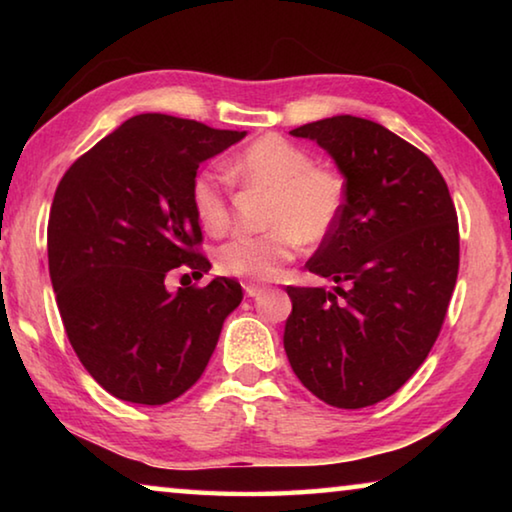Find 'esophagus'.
<instances>
[{
	"mask_svg": "<svg viewBox=\"0 0 512 512\" xmlns=\"http://www.w3.org/2000/svg\"><path fill=\"white\" fill-rule=\"evenodd\" d=\"M244 291H246L248 298H257L259 293L264 291V287H257V284H244Z\"/></svg>",
	"mask_w": 512,
	"mask_h": 512,
	"instance_id": "obj_1",
	"label": "esophagus"
}]
</instances>
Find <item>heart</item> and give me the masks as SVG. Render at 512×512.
Listing matches in <instances>:
<instances>
[{"instance_id":"1","label":"heart","mask_w":512,"mask_h":512,"mask_svg":"<svg viewBox=\"0 0 512 512\" xmlns=\"http://www.w3.org/2000/svg\"><path fill=\"white\" fill-rule=\"evenodd\" d=\"M223 171L232 183L268 192L262 235L235 237L216 250L219 273L241 280L280 277L302 244L318 246L332 237L348 203V185L341 173L314 164L307 149L280 135L257 137L225 160ZM227 179L207 167L196 173L189 187V203L207 235H223L230 225Z\"/></svg>"}]
</instances>
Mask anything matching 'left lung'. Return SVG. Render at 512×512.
Returning <instances> with one entry per match:
<instances>
[{"instance_id":"8db88e82","label":"left lung","mask_w":512,"mask_h":512,"mask_svg":"<svg viewBox=\"0 0 512 512\" xmlns=\"http://www.w3.org/2000/svg\"><path fill=\"white\" fill-rule=\"evenodd\" d=\"M332 155L348 203L307 262L334 293L287 287L284 350L293 372L336 409L372 406L411 379L447 316L458 275V221L427 155L370 119L293 128Z\"/></svg>"}]
</instances>
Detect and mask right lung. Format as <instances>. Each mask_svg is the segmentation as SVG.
Listing matches in <instances>:
<instances>
[{"label": "right lung", "instance_id": "add662e5", "mask_svg": "<svg viewBox=\"0 0 512 512\" xmlns=\"http://www.w3.org/2000/svg\"><path fill=\"white\" fill-rule=\"evenodd\" d=\"M246 133L160 112L137 115L65 171L49 212L47 253L76 357L117 400L160 406L210 361L241 284L214 277L169 293L173 268L210 271L189 187L198 164Z\"/></svg>", "mask_w": 512, "mask_h": 512}]
</instances>
